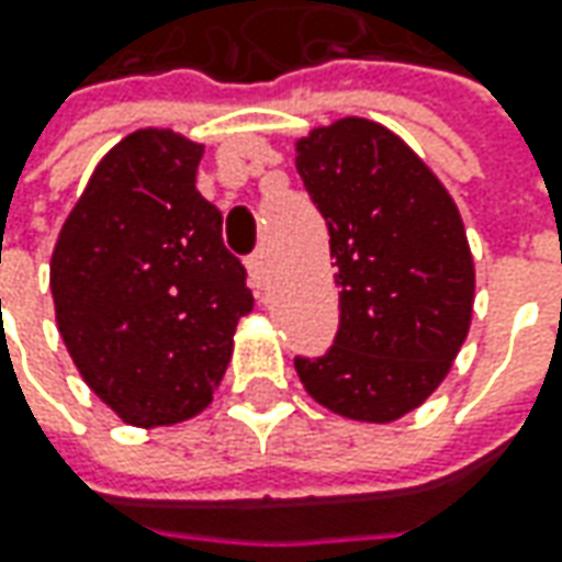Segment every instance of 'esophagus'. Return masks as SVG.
<instances>
[{"label":"esophagus","instance_id":"esophagus-1","mask_svg":"<svg viewBox=\"0 0 562 562\" xmlns=\"http://www.w3.org/2000/svg\"><path fill=\"white\" fill-rule=\"evenodd\" d=\"M247 269H249V284L252 288H262L266 284V252L262 249H256L252 256L247 259Z\"/></svg>","mask_w":562,"mask_h":562}]
</instances>
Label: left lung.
Segmentation results:
<instances>
[{
	"label": "left lung",
	"instance_id": "obj_1",
	"mask_svg": "<svg viewBox=\"0 0 562 562\" xmlns=\"http://www.w3.org/2000/svg\"><path fill=\"white\" fill-rule=\"evenodd\" d=\"M296 171L328 225L340 325L322 357H293L322 406L394 422L463 347L475 269L457 205L428 165L375 121L340 119L296 143Z\"/></svg>",
	"mask_w": 562,
	"mask_h": 562
}]
</instances>
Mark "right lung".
Segmentation results:
<instances>
[{
    "label": "right lung",
    "instance_id": "add662e5",
    "mask_svg": "<svg viewBox=\"0 0 562 562\" xmlns=\"http://www.w3.org/2000/svg\"><path fill=\"white\" fill-rule=\"evenodd\" d=\"M200 159L203 146L181 134H127L97 165L49 266L55 322L80 375L140 428L209 406L252 310L222 212L196 190Z\"/></svg>",
    "mask_w": 562,
    "mask_h": 562
}]
</instances>
